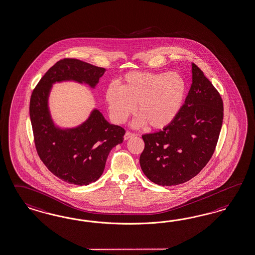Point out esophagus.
<instances>
[{"instance_id":"obj_1","label":"esophagus","mask_w":255,"mask_h":255,"mask_svg":"<svg viewBox=\"0 0 255 255\" xmlns=\"http://www.w3.org/2000/svg\"><path fill=\"white\" fill-rule=\"evenodd\" d=\"M134 136H136V134H135V133L130 132V131H127V132H126V134H125L124 138L125 139H128V138L134 137Z\"/></svg>"}]
</instances>
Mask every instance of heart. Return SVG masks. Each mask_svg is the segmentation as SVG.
Wrapping results in <instances>:
<instances>
[{"label":"heart","mask_w":255,"mask_h":255,"mask_svg":"<svg viewBox=\"0 0 255 255\" xmlns=\"http://www.w3.org/2000/svg\"><path fill=\"white\" fill-rule=\"evenodd\" d=\"M186 94V80L178 72H131L119 80L118 86L107 88L105 100L116 123H125L136 105V126L163 129L176 119Z\"/></svg>","instance_id":"1"}]
</instances>
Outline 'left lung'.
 <instances>
[{"mask_svg":"<svg viewBox=\"0 0 255 255\" xmlns=\"http://www.w3.org/2000/svg\"><path fill=\"white\" fill-rule=\"evenodd\" d=\"M223 118L219 92L192 63V84L176 119L163 130L142 135L139 163L145 176L161 186L197 176L215 152Z\"/></svg>","mask_w":255,"mask_h":255,"instance_id":"8db88e82","label":"left lung"}]
</instances>
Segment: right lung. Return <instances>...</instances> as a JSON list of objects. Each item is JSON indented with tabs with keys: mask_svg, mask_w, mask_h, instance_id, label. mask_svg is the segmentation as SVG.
<instances>
[{
	"mask_svg": "<svg viewBox=\"0 0 255 255\" xmlns=\"http://www.w3.org/2000/svg\"><path fill=\"white\" fill-rule=\"evenodd\" d=\"M105 71L104 67L78 59H62L44 74L31 93L29 116L37 153L54 176L69 184L83 186L96 181L109 152L123 142L126 130L109 124L98 110L77 128L58 129L48 112V93L52 83L66 79L94 87Z\"/></svg>",
	"mask_w": 255,
	"mask_h": 255,
	"instance_id": "obj_1",
	"label": "right lung"
}]
</instances>
